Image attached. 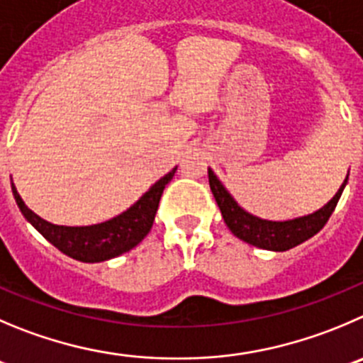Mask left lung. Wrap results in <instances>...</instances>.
I'll use <instances>...</instances> for the list:
<instances>
[{
    "label": "left lung",
    "instance_id": "obj_1",
    "mask_svg": "<svg viewBox=\"0 0 363 363\" xmlns=\"http://www.w3.org/2000/svg\"><path fill=\"white\" fill-rule=\"evenodd\" d=\"M208 182L213 198H216L220 213H223L224 223H226V226L230 228L233 235L239 237L244 242L251 244V246L262 247V250L287 251L291 247L298 246V244L305 242L310 237L315 235L317 231L323 230L324 224L328 223L330 216L333 213L337 203H339L340 194H342L344 187L347 184V176L344 179L342 187L333 196V199L328 201V205H324L323 208L310 213V216L283 220V223L260 219V217L251 216L246 210L240 208L235 199L230 196V192L217 179L212 169H208Z\"/></svg>",
    "mask_w": 363,
    "mask_h": 363
}]
</instances>
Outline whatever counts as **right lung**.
Instances as JSON below:
<instances>
[{"mask_svg": "<svg viewBox=\"0 0 363 363\" xmlns=\"http://www.w3.org/2000/svg\"><path fill=\"white\" fill-rule=\"evenodd\" d=\"M174 172L176 167L164 178L158 179L157 184L126 212L101 224H92V226H57V224L48 223L24 205L13 184L12 192L26 220H30L40 235L50 240L57 250L74 260L103 262L130 251L150 233L162 192L172 179Z\"/></svg>", "mask_w": 363, "mask_h": 363, "instance_id": "right-lung-1", "label": "right lung"}]
</instances>
